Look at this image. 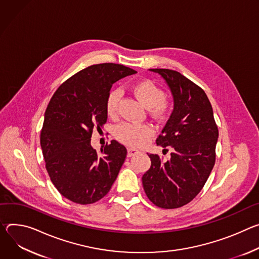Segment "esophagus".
<instances>
[{
    "label": "esophagus",
    "instance_id": "1",
    "mask_svg": "<svg viewBox=\"0 0 259 259\" xmlns=\"http://www.w3.org/2000/svg\"><path fill=\"white\" fill-rule=\"evenodd\" d=\"M140 151L137 149V148H133V147H128L127 148V156L131 157V156H134L136 155L137 153H139Z\"/></svg>",
    "mask_w": 259,
    "mask_h": 259
}]
</instances>
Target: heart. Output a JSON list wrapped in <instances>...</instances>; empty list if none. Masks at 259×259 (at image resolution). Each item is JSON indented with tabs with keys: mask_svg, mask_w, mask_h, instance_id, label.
Listing matches in <instances>:
<instances>
[{
	"mask_svg": "<svg viewBox=\"0 0 259 259\" xmlns=\"http://www.w3.org/2000/svg\"><path fill=\"white\" fill-rule=\"evenodd\" d=\"M132 91L138 100L145 107L151 109L152 113L157 117H161L167 110L164 101V94L158 86L150 80H141L132 86ZM120 93L112 91L106 100V112L110 117L116 115ZM153 131L147 124L121 123L115 128L116 138L131 146H142L152 136Z\"/></svg>",
	"mask_w": 259,
	"mask_h": 259,
	"instance_id": "heart-1",
	"label": "heart"
}]
</instances>
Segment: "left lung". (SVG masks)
Returning <instances> with one entry per match:
<instances>
[{"instance_id":"1","label":"left lung","mask_w":259,"mask_h":259,"mask_svg":"<svg viewBox=\"0 0 259 259\" xmlns=\"http://www.w3.org/2000/svg\"><path fill=\"white\" fill-rule=\"evenodd\" d=\"M160 75L173 97L174 108L156 144L173 147L162 162L149 154L151 166L142 177L143 187L159 208L182 207L198 194L215 163L218 128L205 92L196 84L168 69H150Z\"/></svg>"}]
</instances>
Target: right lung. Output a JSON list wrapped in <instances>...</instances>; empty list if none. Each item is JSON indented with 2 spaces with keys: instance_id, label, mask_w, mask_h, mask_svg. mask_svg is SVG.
<instances>
[{
  "instance_id": "add662e5",
  "label": "right lung",
  "mask_w": 259,
  "mask_h": 259,
  "mask_svg": "<svg viewBox=\"0 0 259 259\" xmlns=\"http://www.w3.org/2000/svg\"><path fill=\"white\" fill-rule=\"evenodd\" d=\"M136 73L116 64L91 66L63 83L48 104L40 138L46 169L56 189L76 204L98 202L118 176L126 148L112 140L99 154L91 138L107 121L112 85Z\"/></svg>"
}]
</instances>
